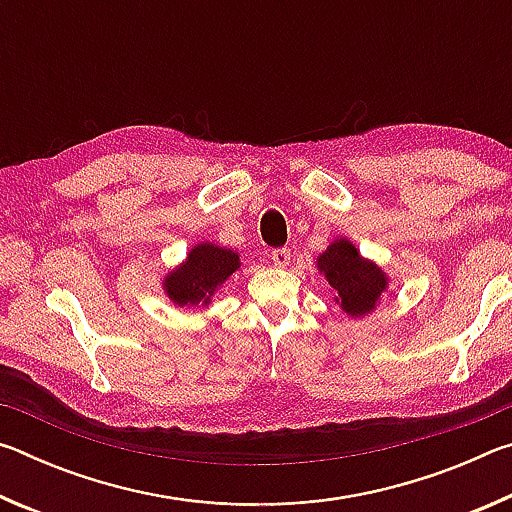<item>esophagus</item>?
Here are the masks:
<instances>
[{
    "label": "esophagus",
    "mask_w": 512,
    "mask_h": 512,
    "mask_svg": "<svg viewBox=\"0 0 512 512\" xmlns=\"http://www.w3.org/2000/svg\"><path fill=\"white\" fill-rule=\"evenodd\" d=\"M271 259H273V264L280 266V268L289 266V262H291V250H289V248H275L273 253H271Z\"/></svg>",
    "instance_id": "obj_1"
}]
</instances>
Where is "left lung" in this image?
<instances>
[{"label": "left lung", "mask_w": 512, "mask_h": 512, "mask_svg": "<svg viewBox=\"0 0 512 512\" xmlns=\"http://www.w3.org/2000/svg\"><path fill=\"white\" fill-rule=\"evenodd\" d=\"M318 268L339 293L336 302H341L343 311H348L350 316H366L375 309L388 284L381 268L363 259L348 239H336L318 257Z\"/></svg>", "instance_id": "left-lung-1"}]
</instances>
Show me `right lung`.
Segmentation results:
<instances>
[{"instance_id":"1","label":"right lung","mask_w":512,"mask_h":512,"mask_svg":"<svg viewBox=\"0 0 512 512\" xmlns=\"http://www.w3.org/2000/svg\"><path fill=\"white\" fill-rule=\"evenodd\" d=\"M239 268V255L230 248L198 244L187 255L185 264L167 275L164 291L176 305L210 302L212 293Z\"/></svg>"}]
</instances>
